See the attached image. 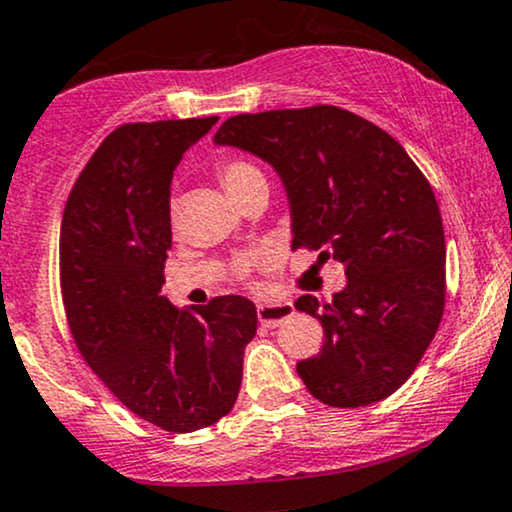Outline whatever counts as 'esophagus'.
I'll return each mask as SVG.
<instances>
[{
  "label": "esophagus",
  "mask_w": 512,
  "mask_h": 512,
  "mask_svg": "<svg viewBox=\"0 0 512 512\" xmlns=\"http://www.w3.org/2000/svg\"><path fill=\"white\" fill-rule=\"evenodd\" d=\"M296 310H293V303L279 301V303H260L257 305V317L264 327H276L279 322H284L286 317H291Z\"/></svg>",
  "instance_id": "esophagus-1"
}]
</instances>
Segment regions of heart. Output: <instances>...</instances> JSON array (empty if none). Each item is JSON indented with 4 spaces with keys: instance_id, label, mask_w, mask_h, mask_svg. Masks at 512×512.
<instances>
[{
    "instance_id": "b5f03b06",
    "label": "heart",
    "mask_w": 512,
    "mask_h": 512,
    "mask_svg": "<svg viewBox=\"0 0 512 512\" xmlns=\"http://www.w3.org/2000/svg\"><path fill=\"white\" fill-rule=\"evenodd\" d=\"M219 180H221V185L226 187L228 195H231L233 199H238L245 190H250L255 182H262L264 175L255 166H252V163L231 161V163H223L221 166ZM245 267H250V262H245L243 269Z\"/></svg>"
}]
</instances>
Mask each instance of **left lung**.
<instances>
[{
	"label": "left lung",
	"mask_w": 512,
	"mask_h": 512,
	"mask_svg": "<svg viewBox=\"0 0 512 512\" xmlns=\"http://www.w3.org/2000/svg\"><path fill=\"white\" fill-rule=\"evenodd\" d=\"M214 144L269 163L289 197L293 248L344 264L332 303L296 301L325 330L320 354L296 366L310 395L342 409L390 397L445 305L443 219L424 173L390 134L334 105L228 117Z\"/></svg>",
	"instance_id": "1"
}]
</instances>
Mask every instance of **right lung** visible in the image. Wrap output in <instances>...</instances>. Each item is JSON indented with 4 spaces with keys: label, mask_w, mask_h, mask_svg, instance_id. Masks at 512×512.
Returning <instances> with one entry per match:
<instances>
[{
    "label": "right lung",
    "mask_w": 512,
    "mask_h": 512,
    "mask_svg": "<svg viewBox=\"0 0 512 512\" xmlns=\"http://www.w3.org/2000/svg\"><path fill=\"white\" fill-rule=\"evenodd\" d=\"M219 117L134 122L105 137L69 192L60 279L69 330L129 411L170 433L207 428L238 399L255 303L219 296L178 308L161 296L170 182Z\"/></svg>",
    "instance_id": "right-lung-1"
}]
</instances>
